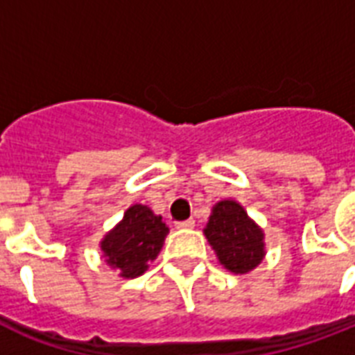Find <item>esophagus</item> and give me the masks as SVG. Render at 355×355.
Instances as JSON below:
<instances>
[{
    "label": "esophagus",
    "instance_id": "34e87169",
    "mask_svg": "<svg viewBox=\"0 0 355 355\" xmlns=\"http://www.w3.org/2000/svg\"><path fill=\"white\" fill-rule=\"evenodd\" d=\"M175 227H177L178 230H189V228L195 227V221L193 219H188V221H178L175 223Z\"/></svg>",
    "mask_w": 355,
    "mask_h": 355
}]
</instances>
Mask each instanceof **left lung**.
I'll return each instance as SVG.
<instances>
[{
	"label": "left lung",
	"instance_id": "8db88e82",
	"mask_svg": "<svg viewBox=\"0 0 355 355\" xmlns=\"http://www.w3.org/2000/svg\"><path fill=\"white\" fill-rule=\"evenodd\" d=\"M205 236L219 263L234 275H247L263 261V228L237 200L225 199L214 205Z\"/></svg>",
	"mask_w": 355,
	"mask_h": 355
}]
</instances>
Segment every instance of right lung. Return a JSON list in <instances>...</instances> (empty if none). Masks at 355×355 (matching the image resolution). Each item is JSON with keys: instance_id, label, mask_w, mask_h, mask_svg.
<instances>
[{"instance_id": "add662e5", "label": "right lung", "mask_w": 355, "mask_h": 355, "mask_svg": "<svg viewBox=\"0 0 355 355\" xmlns=\"http://www.w3.org/2000/svg\"><path fill=\"white\" fill-rule=\"evenodd\" d=\"M169 228L149 206L132 205L99 243L103 258L121 278H138L160 254Z\"/></svg>"}]
</instances>
